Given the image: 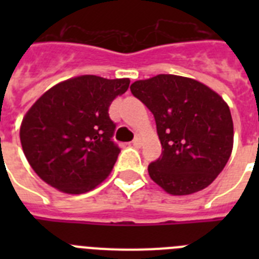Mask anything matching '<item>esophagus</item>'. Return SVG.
I'll return each instance as SVG.
<instances>
[{"label":"esophagus","mask_w":259,"mask_h":259,"mask_svg":"<svg viewBox=\"0 0 259 259\" xmlns=\"http://www.w3.org/2000/svg\"><path fill=\"white\" fill-rule=\"evenodd\" d=\"M132 145L136 146V148H140V146H141V141H140V139H139V137H136V139H135V140L132 141Z\"/></svg>","instance_id":"34e87169"}]
</instances>
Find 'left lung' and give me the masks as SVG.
Returning a JSON list of instances; mask_svg holds the SVG:
<instances>
[{
    "label": "left lung",
    "mask_w": 259,
    "mask_h": 259,
    "mask_svg": "<svg viewBox=\"0 0 259 259\" xmlns=\"http://www.w3.org/2000/svg\"><path fill=\"white\" fill-rule=\"evenodd\" d=\"M154 115L161 157L148 166L167 193L185 196L206 188L230 159L233 122L228 105L214 91L189 77L157 75L131 85Z\"/></svg>",
    "instance_id": "1"
}]
</instances>
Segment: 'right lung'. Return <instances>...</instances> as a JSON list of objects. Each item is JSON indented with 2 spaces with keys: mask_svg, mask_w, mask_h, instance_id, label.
Wrapping results in <instances>:
<instances>
[{
  "mask_svg": "<svg viewBox=\"0 0 259 259\" xmlns=\"http://www.w3.org/2000/svg\"><path fill=\"white\" fill-rule=\"evenodd\" d=\"M128 87L130 79L83 75L38 98L23 118L20 143L41 179L70 194L85 193L106 179L120 153L109 106Z\"/></svg>",
  "mask_w": 259,
  "mask_h": 259,
  "instance_id": "right-lung-1",
  "label": "right lung"
}]
</instances>
